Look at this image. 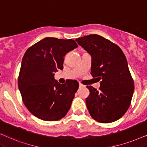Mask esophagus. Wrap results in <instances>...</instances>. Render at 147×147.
I'll use <instances>...</instances> for the list:
<instances>
[{
    "mask_svg": "<svg viewBox=\"0 0 147 147\" xmlns=\"http://www.w3.org/2000/svg\"><path fill=\"white\" fill-rule=\"evenodd\" d=\"M79 86L80 88H82V87H84V85H83V84L81 83H79Z\"/></svg>",
    "mask_w": 147,
    "mask_h": 147,
    "instance_id": "esophagus-1",
    "label": "esophagus"
}]
</instances>
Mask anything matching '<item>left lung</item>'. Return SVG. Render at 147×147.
I'll list each match as a JSON object with an SVG mask.
<instances>
[{
    "label": "left lung",
    "instance_id": "8db88e82",
    "mask_svg": "<svg viewBox=\"0 0 147 147\" xmlns=\"http://www.w3.org/2000/svg\"><path fill=\"white\" fill-rule=\"evenodd\" d=\"M92 56L91 75L101 80L99 90L87 86L86 106L97 122L110 123L120 119L131 103L134 86L122 49L110 40L93 34L76 39Z\"/></svg>",
    "mask_w": 147,
    "mask_h": 147
}]
</instances>
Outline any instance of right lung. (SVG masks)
Instances as JSON below:
<instances>
[{
	"label": "right lung",
	"mask_w": 147,
	"mask_h": 147,
	"mask_svg": "<svg viewBox=\"0 0 147 147\" xmlns=\"http://www.w3.org/2000/svg\"><path fill=\"white\" fill-rule=\"evenodd\" d=\"M78 45L73 39L46 37L28 48L24 55L18 86L29 112L45 121L66 115L79 87L76 80L59 84L54 72L63 68L64 56Z\"/></svg>",
	"instance_id": "right-lung-1"
}]
</instances>
